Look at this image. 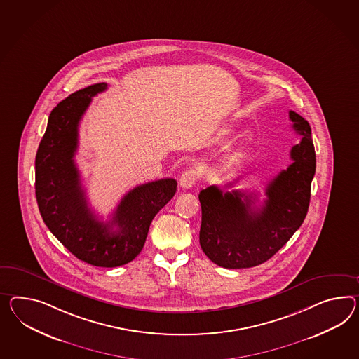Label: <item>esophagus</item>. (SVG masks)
Here are the masks:
<instances>
[{
  "mask_svg": "<svg viewBox=\"0 0 359 359\" xmlns=\"http://www.w3.org/2000/svg\"><path fill=\"white\" fill-rule=\"evenodd\" d=\"M196 181H198L196 170L190 169V170H186L182 173L181 178H180V184H181L182 189H190V187H193L194 184H196Z\"/></svg>",
  "mask_w": 359,
  "mask_h": 359,
  "instance_id": "34e87169",
  "label": "esophagus"
}]
</instances>
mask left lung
Instances as JSON below:
<instances>
[{"mask_svg": "<svg viewBox=\"0 0 359 359\" xmlns=\"http://www.w3.org/2000/svg\"><path fill=\"white\" fill-rule=\"evenodd\" d=\"M293 130L302 138L292 147L293 163L266 184V199L255 207L257 195L222 191L212 184L199 194L203 252L230 269L259 266L273 257L299 226L309 211L316 157L309 122L289 111ZM234 182L226 184L231 187Z\"/></svg>", "mask_w": 359, "mask_h": 359, "instance_id": "left-lung-1", "label": "left lung"}]
</instances>
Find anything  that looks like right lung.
<instances>
[{
	"mask_svg": "<svg viewBox=\"0 0 359 359\" xmlns=\"http://www.w3.org/2000/svg\"><path fill=\"white\" fill-rule=\"evenodd\" d=\"M107 88V83L88 86L50 111L35 158V194L48 229L74 257L91 266L113 268L142 251L154 217L175 196L177 181L164 178L134 187L107 222L90 210L74 156L83 114L93 96Z\"/></svg>",
	"mask_w": 359,
	"mask_h": 359,
	"instance_id": "1",
	"label": "right lung"
}]
</instances>
